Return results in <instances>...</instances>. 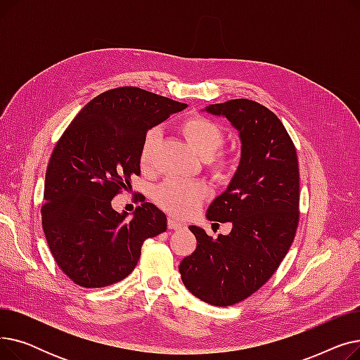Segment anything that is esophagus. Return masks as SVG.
<instances>
[{
  "label": "esophagus",
  "mask_w": 360,
  "mask_h": 360,
  "mask_svg": "<svg viewBox=\"0 0 360 360\" xmlns=\"http://www.w3.org/2000/svg\"><path fill=\"white\" fill-rule=\"evenodd\" d=\"M167 228L172 229V231H181V229L185 228V224L181 223V221H178V220L174 219V217H169V219H167Z\"/></svg>",
  "instance_id": "esophagus-1"
}]
</instances>
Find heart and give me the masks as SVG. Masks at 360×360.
<instances>
[{
	"mask_svg": "<svg viewBox=\"0 0 360 360\" xmlns=\"http://www.w3.org/2000/svg\"><path fill=\"white\" fill-rule=\"evenodd\" d=\"M186 141L201 158H209V166L217 178H226L233 167L229 156L217 155L223 144V131L217 124L200 115L190 117L181 124ZM160 140V129L151 128L146 132L140 147V166L150 167L153 151ZM207 188L198 181H166L155 191V201L160 209L175 217H188L201 205Z\"/></svg>",
	"mask_w": 360,
	"mask_h": 360,
	"instance_id": "heart-1",
	"label": "heart"
}]
</instances>
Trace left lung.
I'll list each match as a JSON object with an SVG mask.
<instances>
[{
    "label": "left lung",
    "mask_w": 360,
    "mask_h": 360,
    "mask_svg": "<svg viewBox=\"0 0 360 360\" xmlns=\"http://www.w3.org/2000/svg\"><path fill=\"white\" fill-rule=\"evenodd\" d=\"M238 131L240 158L228 188L205 217L231 221L216 239L198 226L195 251L179 264L185 288L216 307H229L257 292L277 270L293 242L299 220L296 148L274 113L254 101L233 99L202 109Z\"/></svg>",
    "instance_id": "1"
}]
</instances>
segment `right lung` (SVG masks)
Wrapping results in <instances>:
<instances>
[{"label": "right lung", "instance_id": "add662e5", "mask_svg": "<svg viewBox=\"0 0 360 360\" xmlns=\"http://www.w3.org/2000/svg\"><path fill=\"white\" fill-rule=\"evenodd\" d=\"M188 105L139 87L90 101L56 143L45 176L42 226L58 267L83 288H105L136 269L141 245L167 228L166 214L143 202L131 219L112 198L140 175L146 132Z\"/></svg>", "mask_w": 360, "mask_h": 360}]
</instances>
